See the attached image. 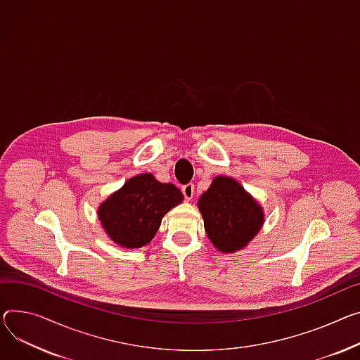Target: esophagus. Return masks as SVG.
Masks as SVG:
<instances>
[{"label":"esophagus","mask_w":360,"mask_h":360,"mask_svg":"<svg viewBox=\"0 0 360 360\" xmlns=\"http://www.w3.org/2000/svg\"><path fill=\"white\" fill-rule=\"evenodd\" d=\"M182 194H184L185 200H188V201L193 200V198H194V194H195V186H194V184H186V185H184V186H182Z\"/></svg>","instance_id":"34e87169"}]
</instances>
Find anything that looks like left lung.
I'll use <instances>...</instances> for the list:
<instances>
[{"label":"left lung","mask_w":360,"mask_h":360,"mask_svg":"<svg viewBox=\"0 0 360 360\" xmlns=\"http://www.w3.org/2000/svg\"><path fill=\"white\" fill-rule=\"evenodd\" d=\"M198 208L208 238L223 253L246 248L265 220L259 202L230 176H215L200 197Z\"/></svg>","instance_id":"8db88e82"}]
</instances>
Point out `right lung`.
Instances as JSON below:
<instances>
[{
	"label": "right lung",
	"instance_id": "1",
	"mask_svg": "<svg viewBox=\"0 0 360 360\" xmlns=\"http://www.w3.org/2000/svg\"><path fill=\"white\" fill-rule=\"evenodd\" d=\"M182 200L174 184H162L152 174H141L130 178L98 207V219L114 243L139 249L150 243L163 215Z\"/></svg>",
	"mask_w": 360,
	"mask_h": 360
}]
</instances>
